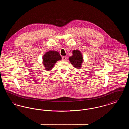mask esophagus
<instances>
[{"mask_svg":"<svg viewBox=\"0 0 129 129\" xmlns=\"http://www.w3.org/2000/svg\"><path fill=\"white\" fill-rule=\"evenodd\" d=\"M66 58H67V57H66V56H63L62 57V60H66Z\"/></svg>","mask_w":129,"mask_h":129,"instance_id":"34e87169","label":"esophagus"}]
</instances>
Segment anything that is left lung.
<instances>
[{
  "label": "left lung",
  "instance_id": "left-lung-1",
  "mask_svg": "<svg viewBox=\"0 0 129 129\" xmlns=\"http://www.w3.org/2000/svg\"><path fill=\"white\" fill-rule=\"evenodd\" d=\"M83 58L81 52L79 50H76L73 51V55L69 57V60L74 67L79 68L81 67V65L83 60Z\"/></svg>",
  "mask_w": 129,
  "mask_h": 129
}]
</instances>
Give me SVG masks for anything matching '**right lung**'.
<instances>
[{
  "label": "right lung",
  "mask_w": 129,
  "mask_h": 129,
  "mask_svg": "<svg viewBox=\"0 0 129 129\" xmlns=\"http://www.w3.org/2000/svg\"><path fill=\"white\" fill-rule=\"evenodd\" d=\"M61 59V57L58 52L50 51L43 55V63L45 70H51L55 65L56 62Z\"/></svg>",
  "instance_id": "obj_1"
}]
</instances>
